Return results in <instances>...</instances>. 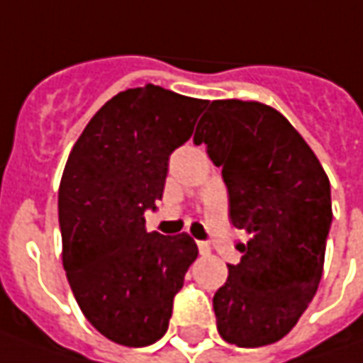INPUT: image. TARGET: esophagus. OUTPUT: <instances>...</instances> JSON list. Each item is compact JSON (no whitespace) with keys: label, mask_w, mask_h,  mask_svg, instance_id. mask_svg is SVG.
Masks as SVG:
<instances>
[{"label":"esophagus","mask_w":363,"mask_h":363,"mask_svg":"<svg viewBox=\"0 0 363 363\" xmlns=\"http://www.w3.org/2000/svg\"><path fill=\"white\" fill-rule=\"evenodd\" d=\"M198 248H200L202 255H210V252H212V246L208 242H198Z\"/></svg>","instance_id":"1"}]
</instances>
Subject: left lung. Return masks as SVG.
<instances>
[{
	"mask_svg": "<svg viewBox=\"0 0 363 363\" xmlns=\"http://www.w3.org/2000/svg\"><path fill=\"white\" fill-rule=\"evenodd\" d=\"M194 143L222 167L232 224L250 234L214 295L218 333L238 347L279 342L321 281L333 218L328 174L295 127L255 101H214Z\"/></svg>",
	"mask_w": 363,
	"mask_h": 363,
	"instance_id": "1",
	"label": "left lung"
}]
</instances>
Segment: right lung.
I'll use <instances>...</instances> for the list:
<instances>
[{"instance_id": "1", "label": "right lung", "mask_w": 363, "mask_h": 363, "mask_svg": "<svg viewBox=\"0 0 363 363\" xmlns=\"http://www.w3.org/2000/svg\"><path fill=\"white\" fill-rule=\"evenodd\" d=\"M206 106L155 84L127 89L99 108L68 155L58 191L64 271L80 311L111 342L161 340L198 257L186 232H147L145 210H157L169 155Z\"/></svg>"}]
</instances>
